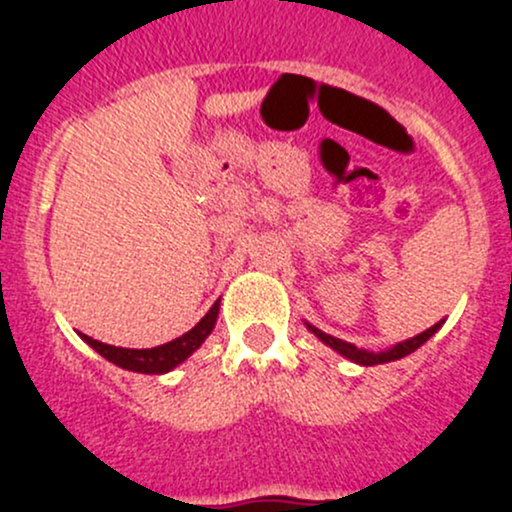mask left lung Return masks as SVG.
<instances>
[{"mask_svg": "<svg viewBox=\"0 0 512 512\" xmlns=\"http://www.w3.org/2000/svg\"><path fill=\"white\" fill-rule=\"evenodd\" d=\"M304 324H307V329H309V332L314 334V337L319 339V342L327 344V347H329V349H334V352H337V354H342L344 359L354 361V364H361V366H374V364H386V361H396V359H404V356L414 354L416 349L421 347V344H426L428 339H431L433 334H436L438 329H441L443 319H441V322L433 324L431 329H426V332L416 334V337L406 339V342L394 344V347L384 349V352H366V349L354 347V344L344 342V339H337V337H332V334L322 332V329L312 327V324H309V322H304Z\"/></svg>", "mask_w": 512, "mask_h": 512, "instance_id": "obj_1", "label": "left lung"}]
</instances>
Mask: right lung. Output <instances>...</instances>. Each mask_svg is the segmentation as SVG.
Masks as SVG:
<instances>
[{
  "label": "right lung",
  "mask_w": 512,
  "mask_h": 512,
  "mask_svg": "<svg viewBox=\"0 0 512 512\" xmlns=\"http://www.w3.org/2000/svg\"><path fill=\"white\" fill-rule=\"evenodd\" d=\"M218 312H220V299L210 307V312L195 324L190 332H185L183 337L173 339L168 344H160V347L153 349H123V347H113V344H103L98 339L86 337V334H79L91 349H96L103 359H108L111 364L121 366V369L128 371H138V374H168L173 371L175 366L183 364L195 349H200V344L210 337V332L215 329V322H218Z\"/></svg>",
  "instance_id": "1"
}]
</instances>
